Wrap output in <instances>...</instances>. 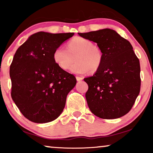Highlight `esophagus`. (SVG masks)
<instances>
[{"mask_svg": "<svg viewBox=\"0 0 153 153\" xmlns=\"http://www.w3.org/2000/svg\"><path fill=\"white\" fill-rule=\"evenodd\" d=\"M76 80H77V81H80V80H82V77L76 76Z\"/></svg>", "mask_w": 153, "mask_h": 153, "instance_id": "34e87169", "label": "esophagus"}]
</instances>
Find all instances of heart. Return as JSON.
Masks as SVG:
<instances>
[{
	"mask_svg": "<svg viewBox=\"0 0 153 153\" xmlns=\"http://www.w3.org/2000/svg\"><path fill=\"white\" fill-rule=\"evenodd\" d=\"M72 66L71 71L82 74L90 70L97 71L103 61L102 51L90 40L82 37H75L68 44V48L59 46L53 53L54 62L62 70L67 71Z\"/></svg>",
	"mask_w": 153,
	"mask_h": 153,
	"instance_id": "obj_1",
	"label": "heart"
}]
</instances>
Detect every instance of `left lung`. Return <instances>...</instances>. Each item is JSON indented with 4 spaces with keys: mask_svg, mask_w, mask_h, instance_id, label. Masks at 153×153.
<instances>
[{
    "mask_svg": "<svg viewBox=\"0 0 153 153\" xmlns=\"http://www.w3.org/2000/svg\"><path fill=\"white\" fill-rule=\"evenodd\" d=\"M78 34L97 43L103 53L102 63L96 73L84 78L88 85L85 98L91 111L105 119L127 114L141 85L140 60L130 42L110 29Z\"/></svg>",
    "mask_w": 153,
    "mask_h": 153,
    "instance_id": "left-lung-1",
    "label": "left lung"
}]
</instances>
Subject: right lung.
Listing matches in <instances>:
<instances>
[{"instance_id": "add662e5", "label": "right lung", "mask_w": 153, "mask_h": 153, "mask_svg": "<svg viewBox=\"0 0 153 153\" xmlns=\"http://www.w3.org/2000/svg\"><path fill=\"white\" fill-rule=\"evenodd\" d=\"M74 33H35L19 47L10 66L11 98L22 114L35 123H47L61 114L68 93L76 84L73 75L53 59L57 47Z\"/></svg>"}]
</instances>
